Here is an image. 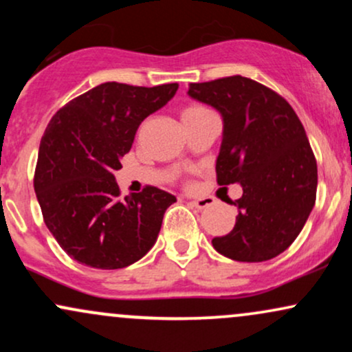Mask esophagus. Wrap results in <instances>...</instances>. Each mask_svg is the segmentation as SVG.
Returning a JSON list of instances; mask_svg holds the SVG:
<instances>
[{
  "label": "esophagus",
  "mask_w": 352,
  "mask_h": 352,
  "mask_svg": "<svg viewBox=\"0 0 352 352\" xmlns=\"http://www.w3.org/2000/svg\"><path fill=\"white\" fill-rule=\"evenodd\" d=\"M190 204H192L193 207H195V208H199V210H205V208H208L210 205L213 204V201L210 200V199H197V200H192V201H190Z\"/></svg>",
  "instance_id": "34e87169"
}]
</instances>
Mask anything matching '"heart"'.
<instances>
[{
	"label": "heart",
	"instance_id": "heart-1",
	"mask_svg": "<svg viewBox=\"0 0 352 352\" xmlns=\"http://www.w3.org/2000/svg\"><path fill=\"white\" fill-rule=\"evenodd\" d=\"M207 112H210L208 109L201 107V106H188L185 107L184 111H182V120H190V119H195V117H199L201 114H207Z\"/></svg>",
	"mask_w": 352,
	"mask_h": 352
}]
</instances>
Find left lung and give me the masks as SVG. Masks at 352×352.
Wrapping results in <instances>:
<instances>
[{
	"instance_id": "8db88e82",
	"label": "left lung",
	"mask_w": 352,
	"mask_h": 352,
	"mask_svg": "<svg viewBox=\"0 0 352 352\" xmlns=\"http://www.w3.org/2000/svg\"><path fill=\"white\" fill-rule=\"evenodd\" d=\"M187 94L223 119L217 182L243 188L230 201L235 227L213 238V248L245 263L272 260L296 240L316 201V159L301 120L281 96L243 76L190 84Z\"/></svg>"
}]
</instances>
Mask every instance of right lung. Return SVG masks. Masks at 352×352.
Masks as SVG:
<instances>
[{
	"label": "right lung",
	"instance_id": "1",
	"mask_svg": "<svg viewBox=\"0 0 352 352\" xmlns=\"http://www.w3.org/2000/svg\"><path fill=\"white\" fill-rule=\"evenodd\" d=\"M179 84L137 87L104 82L56 112L39 144L34 192L44 223L79 263L119 270L155 245L172 193L145 187L120 199L114 173L145 117L162 109Z\"/></svg>",
	"mask_w": 352,
	"mask_h": 352
}]
</instances>
